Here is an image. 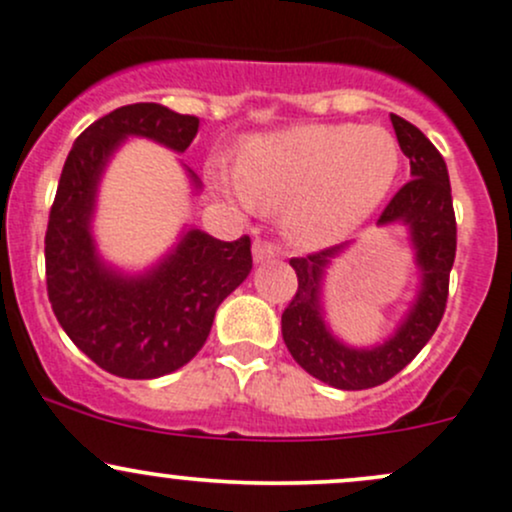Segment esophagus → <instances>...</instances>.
I'll return each mask as SVG.
<instances>
[{"label":"esophagus","mask_w":512,"mask_h":512,"mask_svg":"<svg viewBox=\"0 0 512 512\" xmlns=\"http://www.w3.org/2000/svg\"><path fill=\"white\" fill-rule=\"evenodd\" d=\"M277 257V250L270 245V242H262V240H255V245H252V260L257 262V265H262V262H270Z\"/></svg>","instance_id":"obj_1"}]
</instances>
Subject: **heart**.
Segmentation results:
<instances>
[{"mask_svg":"<svg viewBox=\"0 0 512 512\" xmlns=\"http://www.w3.org/2000/svg\"><path fill=\"white\" fill-rule=\"evenodd\" d=\"M402 171V147L380 125H297L252 134L235 171L211 166V179L242 208L277 211L301 250L353 238L385 206Z\"/></svg>","mask_w":512,"mask_h":512,"instance_id":"b5f03b06","label":"heart"}]
</instances>
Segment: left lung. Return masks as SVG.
Segmentation results:
<instances>
[{"instance_id":"obj_1","label":"left lung","mask_w":512,"mask_h":512,"mask_svg":"<svg viewBox=\"0 0 512 512\" xmlns=\"http://www.w3.org/2000/svg\"><path fill=\"white\" fill-rule=\"evenodd\" d=\"M390 120L402 152L410 159L412 181L387 203L378 228L402 225L417 267L414 297L390 336L375 346H351L333 333L326 319L328 267L353 242L289 260L297 272L299 289L282 314V338L306 373L338 390H368L400 373L434 336L449 294V272L456 255V218L446 161L417 127L400 115H390Z\"/></svg>"}]
</instances>
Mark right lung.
Segmentation results:
<instances>
[{"instance_id":"1","label":"right lung","mask_w":512,"mask_h":512,"mask_svg":"<svg viewBox=\"0 0 512 512\" xmlns=\"http://www.w3.org/2000/svg\"><path fill=\"white\" fill-rule=\"evenodd\" d=\"M198 117L157 102H134L93 122L63 164L46 230V284L68 338L102 370L152 380L184 368L206 343L215 311L252 270L250 238L223 242L184 225L174 245L144 270L102 257L95 240L98 193L127 139H149L184 154ZM184 166L193 193L201 179Z\"/></svg>"}]
</instances>
